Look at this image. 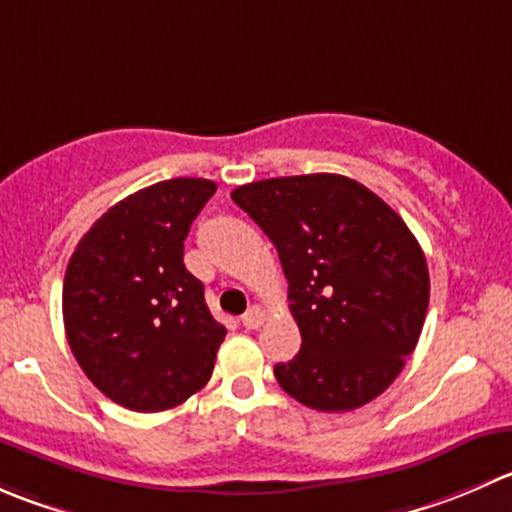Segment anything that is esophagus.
Wrapping results in <instances>:
<instances>
[{
    "instance_id": "obj_1",
    "label": "esophagus",
    "mask_w": 512,
    "mask_h": 512,
    "mask_svg": "<svg viewBox=\"0 0 512 512\" xmlns=\"http://www.w3.org/2000/svg\"><path fill=\"white\" fill-rule=\"evenodd\" d=\"M262 322H265V312H262L260 307H250V310L242 315V325H245L247 330H257Z\"/></svg>"
}]
</instances>
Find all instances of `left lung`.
Masks as SVG:
<instances>
[{"label":"left lung","mask_w":512,"mask_h":512,"mask_svg":"<svg viewBox=\"0 0 512 512\" xmlns=\"http://www.w3.org/2000/svg\"><path fill=\"white\" fill-rule=\"evenodd\" d=\"M280 255L302 347L277 362L280 388L322 413L370 403L423 332L430 275L403 217L342 175L275 177L232 192Z\"/></svg>","instance_id":"1"}]
</instances>
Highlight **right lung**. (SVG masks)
Masks as SVG:
<instances>
[{"label": "right lung", "instance_id": "add662e5", "mask_svg": "<svg viewBox=\"0 0 512 512\" xmlns=\"http://www.w3.org/2000/svg\"><path fill=\"white\" fill-rule=\"evenodd\" d=\"M215 190L200 177L145 187L109 207L69 257L67 342L84 375L122 408H175L215 370L227 330L182 260L192 220Z\"/></svg>", "mask_w": 512, "mask_h": 512}]
</instances>
